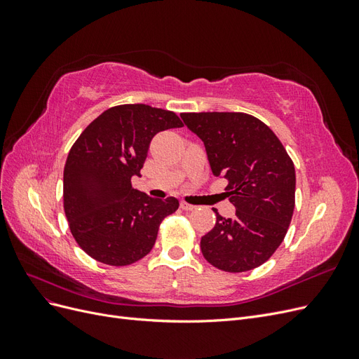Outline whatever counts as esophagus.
I'll list each match as a JSON object with an SVG mask.
<instances>
[{"instance_id":"esophagus-1","label":"esophagus","mask_w":359,"mask_h":359,"mask_svg":"<svg viewBox=\"0 0 359 359\" xmlns=\"http://www.w3.org/2000/svg\"><path fill=\"white\" fill-rule=\"evenodd\" d=\"M180 206H181V208H182L184 211H193V210H196V206L189 203V202H184V201L180 203Z\"/></svg>"}]
</instances>
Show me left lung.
Listing matches in <instances>:
<instances>
[{"mask_svg": "<svg viewBox=\"0 0 359 359\" xmlns=\"http://www.w3.org/2000/svg\"><path fill=\"white\" fill-rule=\"evenodd\" d=\"M205 145L211 170L227 181L233 219L217 210L215 226L202 236L208 262L226 273L257 268L283 243L295 208V166L265 123L243 112L181 114Z\"/></svg>", "mask_w": 359, "mask_h": 359, "instance_id": "obj_1", "label": "left lung"}]
</instances>
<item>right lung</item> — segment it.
Listing matches in <instances>:
<instances>
[{"mask_svg": "<svg viewBox=\"0 0 359 359\" xmlns=\"http://www.w3.org/2000/svg\"><path fill=\"white\" fill-rule=\"evenodd\" d=\"M182 127L170 111L148 104H119L86 127L64 166V212L83 252L111 266L132 265L157 240L160 223L175 212L178 199L149 198L132 187L149 142L158 132Z\"/></svg>", "mask_w": 359, "mask_h": 359, "instance_id": "1", "label": "right lung"}]
</instances>
